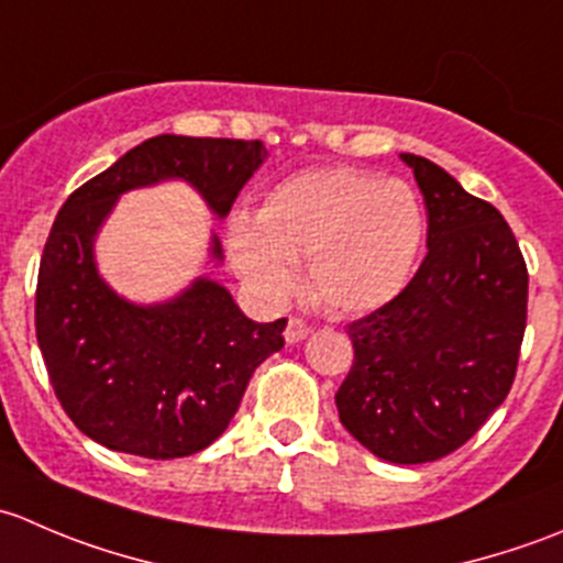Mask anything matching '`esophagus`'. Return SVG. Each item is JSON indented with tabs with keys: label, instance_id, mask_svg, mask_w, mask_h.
<instances>
[{
	"label": "esophagus",
	"instance_id": "obj_1",
	"mask_svg": "<svg viewBox=\"0 0 563 563\" xmlns=\"http://www.w3.org/2000/svg\"><path fill=\"white\" fill-rule=\"evenodd\" d=\"M310 334V323L305 321V318H299V316H291L288 318V323H286V343H302L305 338H308Z\"/></svg>",
	"mask_w": 563,
	"mask_h": 563
}]
</instances>
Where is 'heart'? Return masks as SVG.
I'll return each instance as SVG.
<instances>
[{
  "label": "heart",
  "instance_id": "b5f03b06",
  "mask_svg": "<svg viewBox=\"0 0 563 563\" xmlns=\"http://www.w3.org/2000/svg\"><path fill=\"white\" fill-rule=\"evenodd\" d=\"M424 242V209L411 185L351 168L286 179L255 223L229 229L231 264L261 297L286 299L308 261L310 291L334 313H367L408 286Z\"/></svg>",
  "mask_w": 563,
  "mask_h": 563
}]
</instances>
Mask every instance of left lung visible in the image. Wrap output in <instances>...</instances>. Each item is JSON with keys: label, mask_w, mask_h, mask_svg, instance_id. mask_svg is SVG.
<instances>
[{"label": "left lung", "mask_w": 563, "mask_h": 563, "mask_svg": "<svg viewBox=\"0 0 563 563\" xmlns=\"http://www.w3.org/2000/svg\"><path fill=\"white\" fill-rule=\"evenodd\" d=\"M428 207V255L406 288L349 323L343 428L389 463L460 450L507 400L526 332L528 269L493 203L428 157L400 155Z\"/></svg>", "instance_id": "1"}]
</instances>
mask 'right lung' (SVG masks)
<instances>
[{"instance_id":"right-lung-1","label":"right lung","mask_w":563,"mask_h":563,"mask_svg":"<svg viewBox=\"0 0 563 563\" xmlns=\"http://www.w3.org/2000/svg\"><path fill=\"white\" fill-rule=\"evenodd\" d=\"M264 157L261 141L155 135L62 203L40 258L37 345L56 400L98 444L150 460L207 450L255 367L286 343V318L250 321L209 277L144 308L111 291L95 264V236L122 192L185 179L225 218ZM209 250L223 258L218 236Z\"/></svg>"}]
</instances>
